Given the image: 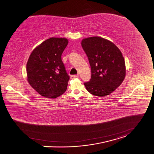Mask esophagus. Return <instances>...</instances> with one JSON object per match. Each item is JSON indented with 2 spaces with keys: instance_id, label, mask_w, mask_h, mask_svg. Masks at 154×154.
I'll list each match as a JSON object with an SVG mask.
<instances>
[{
  "instance_id": "esophagus-1",
  "label": "esophagus",
  "mask_w": 154,
  "mask_h": 154,
  "mask_svg": "<svg viewBox=\"0 0 154 154\" xmlns=\"http://www.w3.org/2000/svg\"><path fill=\"white\" fill-rule=\"evenodd\" d=\"M79 75H72V76H70V78H71V79H75V78H79Z\"/></svg>"
}]
</instances>
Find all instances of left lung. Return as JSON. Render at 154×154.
I'll list each match as a JSON object with an SVG mask.
<instances>
[{"label":"left lung","instance_id":"obj_1","mask_svg":"<svg viewBox=\"0 0 154 154\" xmlns=\"http://www.w3.org/2000/svg\"><path fill=\"white\" fill-rule=\"evenodd\" d=\"M81 45L91 69L90 81L84 83L87 91L99 97L111 94L125 77V60L121 51L112 42L98 36L85 38Z\"/></svg>","mask_w":154,"mask_h":154}]
</instances>
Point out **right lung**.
<instances>
[{
  "instance_id": "obj_1",
  "label": "right lung",
  "mask_w": 154,
  "mask_h": 154,
  "mask_svg": "<svg viewBox=\"0 0 154 154\" xmlns=\"http://www.w3.org/2000/svg\"><path fill=\"white\" fill-rule=\"evenodd\" d=\"M68 43L66 38L48 39L37 46L29 57L28 82L42 97L54 99L67 89L70 77L61 56Z\"/></svg>"
}]
</instances>
